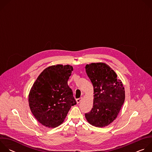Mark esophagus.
Instances as JSON below:
<instances>
[{
  "label": "esophagus",
  "instance_id": "esophagus-1",
  "mask_svg": "<svg viewBox=\"0 0 152 152\" xmlns=\"http://www.w3.org/2000/svg\"><path fill=\"white\" fill-rule=\"evenodd\" d=\"M82 97H80V98H79V99H77L76 100L77 103H79L82 101Z\"/></svg>",
  "mask_w": 152,
  "mask_h": 152
}]
</instances>
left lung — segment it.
Segmentation results:
<instances>
[{"label": "left lung", "mask_w": 152, "mask_h": 152, "mask_svg": "<svg viewBox=\"0 0 152 152\" xmlns=\"http://www.w3.org/2000/svg\"><path fill=\"white\" fill-rule=\"evenodd\" d=\"M85 70L94 88L92 110L85 114V118L94 126H107L115 120L124 102L123 85L116 73L105 63L86 64Z\"/></svg>", "instance_id": "left-lung-1"}]
</instances>
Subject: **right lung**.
<instances>
[{
  "mask_svg": "<svg viewBox=\"0 0 152 152\" xmlns=\"http://www.w3.org/2000/svg\"><path fill=\"white\" fill-rule=\"evenodd\" d=\"M73 68L57 64L43 70L29 94V106L42 125L54 128L62 124L72 106L76 104L67 82Z\"/></svg>",
  "mask_w": 152,
  "mask_h": 152,
  "instance_id": "add662e5",
  "label": "right lung"
}]
</instances>
